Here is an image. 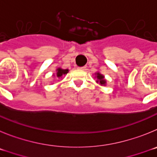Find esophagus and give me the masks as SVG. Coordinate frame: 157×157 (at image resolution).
Masks as SVG:
<instances>
[{
  "label": "esophagus",
  "mask_w": 157,
  "mask_h": 157,
  "mask_svg": "<svg viewBox=\"0 0 157 157\" xmlns=\"http://www.w3.org/2000/svg\"><path fill=\"white\" fill-rule=\"evenodd\" d=\"M86 68H87V66H82V67H80V70H85Z\"/></svg>",
  "instance_id": "esophagus-1"
}]
</instances>
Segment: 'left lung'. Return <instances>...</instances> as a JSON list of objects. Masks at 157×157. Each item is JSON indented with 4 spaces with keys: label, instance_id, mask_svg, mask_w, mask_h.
Listing matches in <instances>:
<instances>
[{
    "label": "left lung",
    "instance_id": "1",
    "mask_svg": "<svg viewBox=\"0 0 157 157\" xmlns=\"http://www.w3.org/2000/svg\"><path fill=\"white\" fill-rule=\"evenodd\" d=\"M96 77H97V80H96V82L97 83H99L101 85H105V83H106V80L104 79V76L101 75V73H96Z\"/></svg>",
    "mask_w": 157,
    "mask_h": 157
}]
</instances>
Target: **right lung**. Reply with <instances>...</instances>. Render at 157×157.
<instances>
[{
    "instance_id": "right-lung-1",
    "label": "right lung",
    "mask_w": 157,
    "mask_h": 157,
    "mask_svg": "<svg viewBox=\"0 0 157 157\" xmlns=\"http://www.w3.org/2000/svg\"><path fill=\"white\" fill-rule=\"evenodd\" d=\"M57 73H56V77H62L63 76L67 74V73L69 72V70H63L62 68H58L56 70Z\"/></svg>"
}]
</instances>
